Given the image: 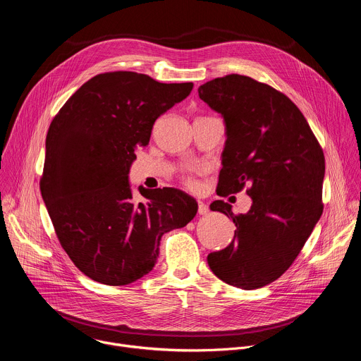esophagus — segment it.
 Returning <instances> with one entry per match:
<instances>
[{"instance_id":"obj_1","label":"esophagus","mask_w":361,"mask_h":361,"mask_svg":"<svg viewBox=\"0 0 361 361\" xmlns=\"http://www.w3.org/2000/svg\"><path fill=\"white\" fill-rule=\"evenodd\" d=\"M207 213H209V205L205 204V202H202V201H198V214L204 216V214H207Z\"/></svg>"}]
</instances>
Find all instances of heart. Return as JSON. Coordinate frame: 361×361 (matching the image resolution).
<instances>
[{
  "label": "heart",
  "mask_w": 361,
  "mask_h": 361,
  "mask_svg": "<svg viewBox=\"0 0 361 361\" xmlns=\"http://www.w3.org/2000/svg\"><path fill=\"white\" fill-rule=\"evenodd\" d=\"M183 183L188 187V188H195L197 187V181L191 174H184L183 176Z\"/></svg>",
  "instance_id": "b5f03b06"
}]
</instances>
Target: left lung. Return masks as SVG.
Instances as JSON below:
<instances>
[{
    "instance_id": "left-lung-1",
    "label": "left lung",
    "mask_w": 361,
    "mask_h": 361,
    "mask_svg": "<svg viewBox=\"0 0 361 361\" xmlns=\"http://www.w3.org/2000/svg\"><path fill=\"white\" fill-rule=\"evenodd\" d=\"M198 95L227 130L217 194L247 188L252 200L247 214L224 200L210 205L237 230L207 262L224 283L260 288L288 270L323 214V148L298 107L269 84L228 74L200 85Z\"/></svg>"
}]
</instances>
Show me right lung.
Wrapping results in <instances>:
<instances>
[{
	"instance_id": "1",
	"label": "right lung",
	"mask_w": 361,
	"mask_h": 361,
	"mask_svg": "<svg viewBox=\"0 0 361 361\" xmlns=\"http://www.w3.org/2000/svg\"><path fill=\"white\" fill-rule=\"evenodd\" d=\"M192 82L164 84L134 71L102 73L84 82L49 124L39 190L57 238L94 281L126 286L148 274L164 233L197 213L177 188L140 187L128 171L156 120L190 95Z\"/></svg>"
}]
</instances>
